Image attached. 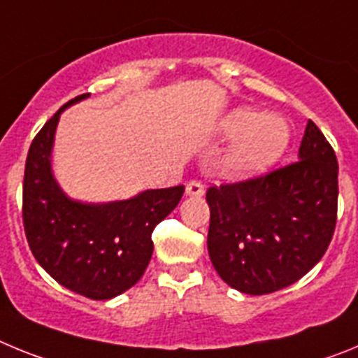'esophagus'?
I'll return each instance as SVG.
<instances>
[{"label":"esophagus","instance_id":"obj_1","mask_svg":"<svg viewBox=\"0 0 358 358\" xmlns=\"http://www.w3.org/2000/svg\"><path fill=\"white\" fill-rule=\"evenodd\" d=\"M186 195L189 197H202L204 195V186L201 181H189L186 185Z\"/></svg>","mask_w":358,"mask_h":358}]
</instances>
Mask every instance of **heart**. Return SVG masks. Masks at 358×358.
I'll use <instances>...</instances> for the list:
<instances>
[{"instance_id":"b5f03b06","label":"heart","mask_w":358,"mask_h":358,"mask_svg":"<svg viewBox=\"0 0 358 358\" xmlns=\"http://www.w3.org/2000/svg\"><path fill=\"white\" fill-rule=\"evenodd\" d=\"M222 131L236 141L218 157L215 169L229 181H243L267 172L283 156L290 140L285 120L278 115H262L251 107L231 110Z\"/></svg>"}]
</instances>
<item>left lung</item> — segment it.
<instances>
[{
  "instance_id": "obj_1",
  "label": "left lung",
  "mask_w": 358,
  "mask_h": 358,
  "mask_svg": "<svg viewBox=\"0 0 358 358\" xmlns=\"http://www.w3.org/2000/svg\"><path fill=\"white\" fill-rule=\"evenodd\" d=\"M337 173L334 148L308 120L296 161L208 188V252L218 276L251 296L276 292L305 276L334 236Z\"/></svg>"
}]
</instances>
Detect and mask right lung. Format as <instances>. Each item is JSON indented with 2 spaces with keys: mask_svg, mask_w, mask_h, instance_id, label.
Listing matches in <instances>:
<instances>
[{
  "mask_svg": "<svg viewBox=\"0 0 358 358\" xmlns=\"http://www.w3.org/2000/svg\"><path fill=\"white\" fill-rule=\"evenodd\" d=\"M44 123L24 164L23 226L31 255L66 289L90 299H110L136 285L152 258V231L176 210L185 186L147 189L129 201H71L52 173V147L61 113Z\"/></svg>",
  "mask_w": 358,
  "mask_h": 358,
  "instance_id": "1",
  "label": "right lung"
}]
</instances>
